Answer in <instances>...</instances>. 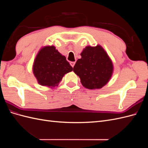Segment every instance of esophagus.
<instances>
[{
	"instance_id": "34e87169",
	"label": "esophagus",
	"mask_w": 148,
	"mask_h": 148,
	"mask_svg": "<svg viewBox=\"0 0 148 148\" xmlns=\"http://www.w3.org/2000/svg\"><path fill=\"white\" fill-rule=\"evenodd\" d=\"M75 64V62H70V65H71V66H72V67L74 66Z\"/></svg>"
}]
</instances>
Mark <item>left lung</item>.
Listing matches in <instances>:
<instances>
[{
    "instance_id": "8db88e82",
    "label": "left lung",
    "mask_w": 148,
    "mask_h": 148,
    "mask_svg": "<svg viewBox=\"0 0 148 148\" xmlns=\"http://www.w3.org/2000/svg\"><path fill=\"white\" fill-rule=\"evenodd\" d=\"M76 62L74 72L81 79L83 86L89 89L101 88L109 82L113 65L107 53L100 46H88Z\"/></svg>"
}]
</instances>
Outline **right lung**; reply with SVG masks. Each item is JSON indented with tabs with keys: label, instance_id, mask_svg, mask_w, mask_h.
Listing matches in <instances>:
<instances>
[{
	"label": "right lung",
	"instance_id": "obj_1",
	"mask_svg": "<svg viewBox=\"0 0 148 148\" xmlns=\"http://www.w3.org/2000/svg\"><path fill=\"white\" fill-rule=\"evenodd\" d=\"M73 68L54 46H47L40 50L36 57L33 73L38 83L49 87L58 86L64 75Z\"/></svg>",
	"mask_w": 148,
	"mask_h": 148
}]
</instances>
